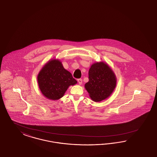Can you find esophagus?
I'll return each instance as SVG.
<instances>
[{
  "label": "esophagus",
  "instance_id": "esophagus-1",
  "mask_svg": "<svg viewBox=\"0 0 157 157\" xmlns=\"http://www.w3.org/2000/svg\"><path fill=\"white\" fill-rule=\"evenodd\" d=\"M77 81H78V84H82V79H81V78H78V79L77 80Z\"/></svg>",
  "mask_w": 157,
  "mask_h": 157
}]
</instances>
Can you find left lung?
<instances>
[{"mask_svg":"<svg viewBox=\"0 0 157 157\" xmlns=\"http://www.w3.org/2000/svg\"><path fill=\"white\" fill-rule=\"evenodd\" d=\"M89 81L85 88L91 98L99 102L110 96L116 87V78L108 64L103 62L93 64L88 71Z\"/></svg>","mask_w":157,"mask_h":157,"instance_id":"8db88e82","label":"left lung"}]
</instances>
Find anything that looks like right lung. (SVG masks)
<instances>
[{"label": "right lung", "mask_w": 157, "mask_h": 157, "mask_svg": "<svg viewBox=\"0 0 157 157\" xmlns=\"http://www.w3.org/2000/svg\"><path fill=\"white\" fill-rule=\"evenodd\" d=\"M42 94L47 98L57 100L62 98L68 87L77 83L71 74L64 69L58 60H52L45 64L38 76Z\"/></svg>", "instance_id": "add662e5"}]
</instances>
